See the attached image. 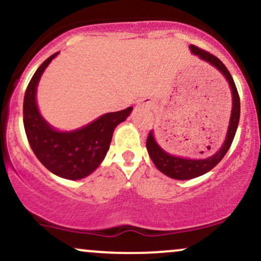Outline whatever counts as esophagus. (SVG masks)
<instances>
[{"instance_id": "1", "label": "esophagus", "mask_w": 261, "mask_h": 261, "mask_svg": "<svg viewBox=\"0 0 261 261\" xmlns=\"http://www.w3.org/2000/svg\"><path fill=\"white\" fill-rule=\"evenodd\" d=\"M142 105H143L144 107H147V108H150V107H152V103H150L149 100H146V99L143 100V102H142Z\"/></svg>"}]
</instances>
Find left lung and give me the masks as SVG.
<instances>
[{
	"label": "left lung",
	"instance_id": "1",
	"mask_svg": "<svg viewBox=\"0 0 261 261\" xmlns=\"http://www.w3.org/2000/svg\"><path fill=\"white\" fill-rule=\"evenodd\" d=\"M190 49L191 52L194 53V55L198 56L200 59L208 62L209 64H212L213 67L218 69V70L224 75L225 79L227 80L232 92V111L230 125H228L227 135H226L224 144H222L221 148L219 149L215 154L208 156V158L188 159L169 154V153H166L165 150L156 143L153 130L149 131L148 137H147L146 147L147 150H148L150 159L154 163V165L156 166V169H158L159 171H162L163 174L166 175V176L175 178V180H190V178L198 177L200 175H204L205 172L212 170L213 168H215V166L221 162V159L224 158L226 153H227V150L230 149L232 141H233L234 135H236L241 114V102L240 96H238L237 87L236 85H234L233 79H232L230 71H228L227 68L225 67L224 63H222L218 57L210 55L209 52L200 49L199 47L194 45H190Z\"/></svg>",
	"mask_w": 261,
	"mask_h": 261
}]
</instances>
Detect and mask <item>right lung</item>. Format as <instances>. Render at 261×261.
Instances as JSON below:
<instances>
[{
    "label": "right lung",
    "instance_id": "1",
    "mask_svg": "<svg viewBox=\"0 0 261 261\" xmlns=\"http://www.w3.org/2000/svg\"><path fill=\"white\" fill-rule=\"evenodd\" d=\"M59 52L46 59L31 77L24 96V128L34 154L41 164L59 177L80 180L98 168L109 149L114 128L130 115L133 107L107 113L86 126L58 131L41 117L36 105V87L41 75Z\"/></svg>",
    "mask_w": 261,
    "mask_h": 261
}]
</instances>
